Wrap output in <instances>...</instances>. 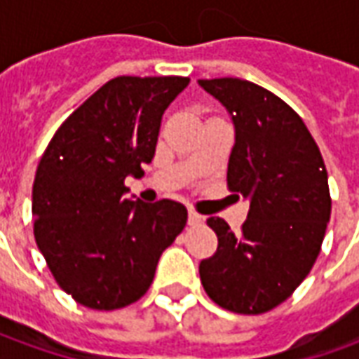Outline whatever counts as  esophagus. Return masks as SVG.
Segmentation results:
<instances>
[{
	"label": "esophagus",
	"instance_id": "esophagus-1",
	"mask_svg": "<svg viewBox=\"0 0 359 359\" xmlns=\"http://www.w3.org/2000/svg\"><path fill=\"white\" fill-rule=\"evenodd\" d=\"M188 223H190V225H192V226L202 225V223H203V215H200L198 211L190 210V211H188Z\"/></svg>",
	"mask_w": 359,
	"mask_h": 359
}]
</instances>
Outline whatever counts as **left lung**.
I'll return each mask as SVG.
<instances>
[{
	"instance_id": "1",
	"label": "left lung",
	"mask_w": 359,
	"mask_h": 359,
	"mask_svg": "<svg viewBox=\"0 0 359 359\" xmlns=\"http://www.w3.org/2000/svg\"><path fill=\"white\" fill-rule=\"evenodd\" d=\"M198 84L233 117L226 187L250 198L241 233L208 219L219 246L200 264V278L217 306L259 316L300 286L321 252L331 219L327 169L308 126L278 95L241 79Z\"/></svg>"
}]
</instances>
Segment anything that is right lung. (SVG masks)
Masks as SVG:
<instances>
[{"label": "right lung", "mask_w": 359, "mask_h": 359, "mask_svg": "<svg viewBox=\"0 0 359 359\" xmlns=\"http://www.w3.org/2000/svg\"><path fill=\"white\" fill-rule=\"evenodd\" d=\"M188 82L111 79L65 118L38 163L36 244L55 283L86 308L111 311L140 300L187 226L182 203L125 200V179L151 163L161 117Z\"/></svg>", "instance_id": "right-lung-1"}]
</instances>
